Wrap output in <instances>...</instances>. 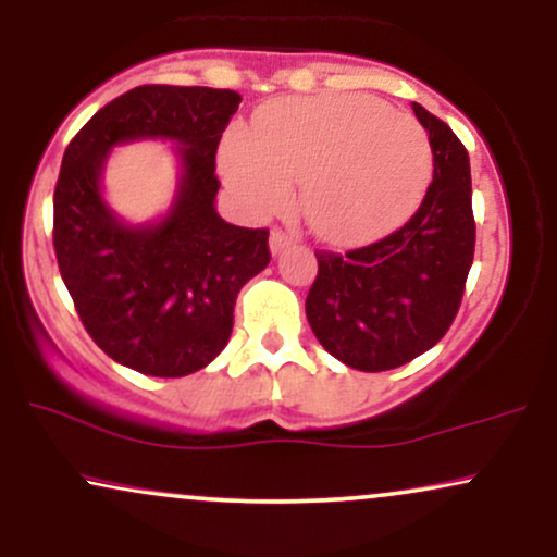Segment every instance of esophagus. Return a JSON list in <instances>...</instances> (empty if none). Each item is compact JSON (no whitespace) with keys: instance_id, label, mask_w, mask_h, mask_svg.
<instances>
[{"instance_id":"34e87169","label":"esophagus","mask_w":557,"mask_h":557,"mask_svg":"<svg viewBox=\"0 0 557 557\" xmlns=\"http://www.w3.org/2000/svg\"><path fill=\"white\" fill-rule=\"evenodd\" d=\"M290 243H293V235L285 233L283 227H274V230H272V235H270V248H272L274 257H277L280 251H285V248L290 246Z\"/></svg>"}]
</instances>
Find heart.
<instances>
[{
  "mask_svg": "<svg viewBox=\"0 0 557 557\" xmlns=\"http://www.w3.org/2000/svg\"><path fill=\"white\" fill-rule=\"evenodd\" d=\"M220 170L243 207H285L304 181V212L319 235L359 243L398 227L432 181V144L419 120L369 96L274 101L251 131H233Z\"/></svg>",
  "mask_w": 557,
  "mask_h": 557,
  "instance_id": "1",
  "label": "heart"
}]
</instances>
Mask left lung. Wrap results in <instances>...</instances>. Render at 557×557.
I'll list each match as a JSON object with an SVG mask.
<instances>
[{
	"instance_id": "8db88e82",
	"label": "left lung",
	"mask_w": 557,
	"mask_h": 557,
	"mask_svg": "<svg viewBox=\"0 0 557 557\" xmlns=\"http://www.w3.org/2000/svg\"><path fill=\"white\" fill-rule=\"evenodd\" d=\"M430 133L434 172L406 225L345 253L317 251L306 317L317 341L359 372L403 367L443 341L461 309L476 225L469 151L440 117L413 104Z\"/></svg>"
}]
</instances>
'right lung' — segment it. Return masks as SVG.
Instances as JSON below:
<instances>
[{"mask_svg": "<svg viewBox=\"0 0 557 557\" xmlns=\"http://www.w3.org/2000/svg\"><path fill=\"white\" fill-rule=\"evenodd\" d=\"M240 104L230 88L138 86L70 140L54 188V253L83 327L110 359L149 376H185L220 356L240 287L270 264V230L227 225L214 209L216 146ZM182 144V190L157 226L127 228L100 198L112 145Z\"/></svg>", "mask_w": 557, "mask_h": 557, "instance_id": "right-lung-1", "label": "right lung"}]
</instances>
